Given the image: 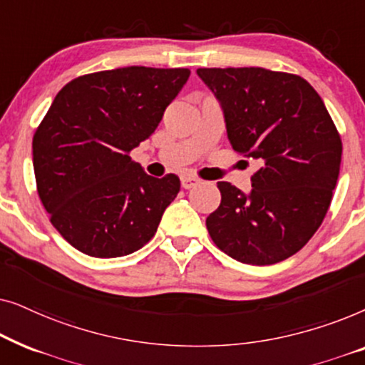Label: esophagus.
Instances as JSON below:
<instances>
[{
	"instance_id": "1",
	"label": "esophagus",
	"mask_w": 365,
	"mask_h": 365,
	"mask_svg": "<svg viewBox=\"0 0 365 365\" xmlns=\"http://www.w3.org/2000/svg\"><path fill=\"white\" fill-rule=\"evenodd\" d=\"M199 182H201V181H199V179L194 178V176H182L181 178V184H182L184 189H191L194 186H197Z\"/></svg>"
}]
</instances>
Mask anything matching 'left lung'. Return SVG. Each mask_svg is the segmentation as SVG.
<instances>
[{
  "instance_id": "obj_1",
  "label": "left lung",
  "mask_w": 365,
  "mask_h": 365,
  "mask_svg": "<svg viewBox=\"0 0 365 365\" xmlns=\"http://www.w3.org/2000/svg\"><path fill=\"white\" fill-rule=\"evenodd\" d=\"M221 104L232 149L262 164L244 194L217 182L221 204L206 219L227 256L269 266L306 246L332 201L342 141L321 96L301 76L264 68H199Z\"/></svg>"
}]
</instances>
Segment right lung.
I'll return each mask as SVG.
<instances>
[{
  "mask_svg": "<svg viewBox=\"0 0 365 365\" xmlns=\"http://www.w3.org/2000/svg\"><path fill=\"white\" fill-rule=\"evenodd\" d=\"M186 68L128 66L79 76L33 138L38 194L56 231L91 257L128 256L156 234L179 178L148 176L129 153L156 131Z\"/></svg>",
  "mask_w": 365,
  "mask_h": 365,
  "instance_id": "add662e5",
  "label": "right lung"
}]
</instances>
